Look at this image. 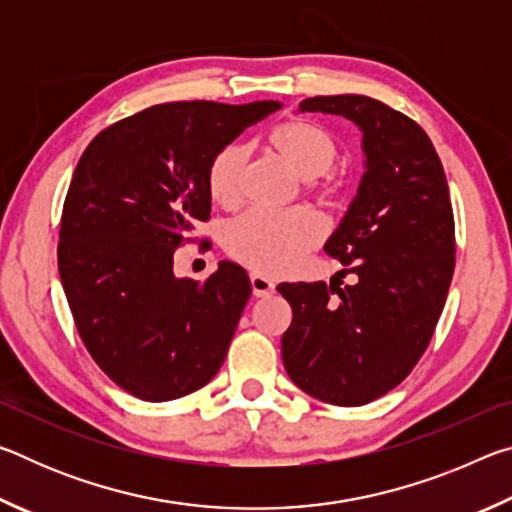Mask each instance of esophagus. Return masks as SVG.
<instances>
[{"label":"esophagus","instance_id":"esophagus-1","mask_svg":"<svg viewBox=\"0 0 512 512\" xmlns=\"http://www.w3.org/2000/svg\"><path fill=\"white\" fill-rule=\"evenodd\" d=\"M250 287H253L255 298H268L275 293V284L262 273H250Z\"/></svg>","mask_w":512,"mask_h":512}]
</instances>
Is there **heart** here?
<instances>
[{"mask_svg": "<svg viewBox=\"0 0 512 512\" xmlns=\"http://www.w3.org/2000/svg\"><path fill=\"white\" fill-rule=\"evenodd\" d=\"M266 146L289 164L293 173L311 180L332 169L339 144L325 126L293 119L275 126L266 135ZM244 149L228 144L214 153L207 164V192L214 203L232 207L241 194ZM323 221L311 210H253L225 228V250L255 271L280 275L291 271L309 248L323 237Z\"/></svg>", "mask_w": 512, "mask_h": 512, "instance_id": "1", "label": "heart"}]
</instances>
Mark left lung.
I'll use <instances>...</instances> for the list:
<instances>
[{
    "label": "left lung",
    "instance_id": "left-lung-1",
    "mask_svg": "<svg viewBox=\"0 0 512 512\" xmlns=\"http://www.w3.org/2000/svg\"><path fill=\"white\" fill-rule=\"evenodd\" d=\"M298 110L350 119L366 171L325 244L357 282L277 287L293 309L282 361L307 395L361 406L409 375L443 314L456 253L452 201L431 140L402 112L363 94L311 97Z\"/></svg>",
    "mask_w": 512,
    "mask_h": 512
}]
</instances>
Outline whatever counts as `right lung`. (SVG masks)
<instances>
[{"instance_id": "right-lung-1", "label": "right lung", "mask_w": 512, "mask_h": 512, "mask_svg": "<svg viewBox=\"0 0 512 512\" xmlns=\"http://www.w3.org/2000/svg\"><path fill=\"white\" fill-rule=\"evenodd\" d=\"M280 101H178L108 126L76 164L60 221L58 271L99 368L144 402L205 386L250 298L248 273L219 262L205 282L176 277L173 253L210 219L207 164Z\"/></svg>"}]
</instances>
